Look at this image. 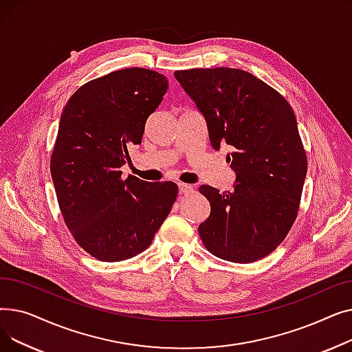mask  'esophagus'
<instances>
[{
    "label": "esophagus",
    "instance_id": "34e87169",
    "mask_svg": "<svg viewBox=\"0 0 352 352\" xmlns=\"http://www.w3.org/2000/svg\"><path fill=\"white\" fill-rule=\"evenodd\" d=\"M178 188H179V194H181V195H188V194H192V192H194V187L190 186V184L179 182V184H178Z\"/></svg>",
    "mask_w": 352,
    "mask_h": 352
}]
</instances>
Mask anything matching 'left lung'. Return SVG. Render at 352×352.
<instances>
[{"mask_svg": "<svg viewBox=\"0 0 352 352\" xmlns=\"http://www.w3.org/2000/svg\"><path fill=\"white\" fill-rule=\"evenodd\" d=\"M174 77L204 116L212 148H234V191L201 186L211 206L198 232L223 260L248 264L278 247L297 218L307 154L297 118L272 87L236 68H194Z\"/></svg>", "mask_w": 352, "mask_h": 352, "instance_id": "8db88e82", "label": "left lung"}]
</instances>
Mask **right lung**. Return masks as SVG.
I'll list each match as a JSON object with an SVG mask.
<instances>
[{
    "label": "right lung",
    "mask_w": 352,
    "mask_h": 352,
    "mask_svg": "<svg viewBox=\"0 0 352 352\" xmlns=\"http://www.w3.org/2000/svg\"><path fill=\"white\" fill-rule=\"evenodd\" d=\"M166 88L157 71L125 68L84 84L63 109L51 177L69 232L100 261L146 250L175 202L177 184L122 179L120 170Z\"/></svg>",
    "instance_id": "obj_1"
}]
</instances>
